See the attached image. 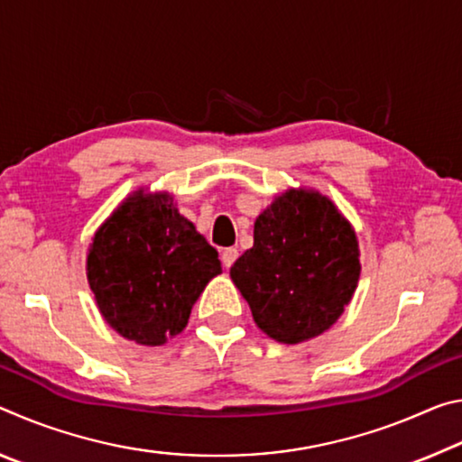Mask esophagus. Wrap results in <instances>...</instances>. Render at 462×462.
Returning a JSON list of instances; mask_svg holds the SVG:
<instances>
[{
	"label": "esophagus",
	"instance_id": "34e87169",
	"mask_svg": "<svg viewBox=\"0 0 462 462\" xmlns=\"http://www.w3.org/2000/svg\"><path fill=\"white\" fill-rule=\"evenodd\" d=\"M236 259H238V250L236 248H224L222 250V263H224L226 269H230Z\"/></svg>",
	"mask_w": 462,
	"mask_h": 462
}]
</instances>
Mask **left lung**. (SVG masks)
I'll return each instance as SVG.
<instances>
[{
	"label": "left lung",
	"instance_id": "8db88e82",
	"mask_svg": "<svg viewBox=\"0 0 462 462\" xmlns=\"http://www.w3.org/2000/svg\"><path fill=\"white\" fill-rule=\"evenodd\" d=\"M230 277L269 338L311 340L338 322L356 291V232L328 195L289 187L256 217L254 245Z\"/></svg>",
	"mask_w": 462,
	"mask_h": 462
}]
</instances>
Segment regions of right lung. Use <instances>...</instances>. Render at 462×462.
<instances>
[{"instance_id":"1","label":"right lung","mask_w":462,"mask_h":462,"mask_svg":"<svg viewBox=\"0 0 462 462\" xmlns=\"http://www.w3.org/2000/svg\"><path fill=\"white\" fill-rule=\"evenodd\" d=\"M85 271L106 324L126 340L161 346L183 332L222 263L173 195L138 187L97 228Z\"/></svg>"}]
</instances>
